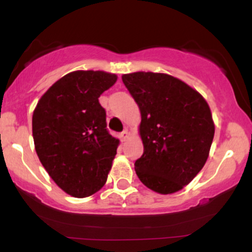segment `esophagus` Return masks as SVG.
Masks as SVG:
<instances>
[{"label":"esophagus","mask_w":252,"mask_h":252,"mask_svg":"<svg viewBox=\"0 0 252 252\" xmlns=\"http://www.w3.org/2000/svg\"><path fill=\"white\" fill-rule=\"evenodd\" d=\"M129 131H128V130H124V131H122V132H121V140H122V141H126V140H128V138H129Z\"/></svg>","instance_id":"esophagus-1"}]
</instances>
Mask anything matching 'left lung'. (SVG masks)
<instances>
[{
  "label": "left lung",
  "mask_w": 252,
  "mask_h": 252,
  "mask_svg": "<svg viewBox=\"0 0 252 252\" xmlns=\"http://www.w3.org/2000/svg\"><path fill=\"white\" fill-rule=\"evenodd\" d=\"M122 80L141 111L143 155L135 162L141 182L160 194L189 185L209 158L215 123L205 98L166 73L134 72Z\"/></svg>",
  "instance_id": "8db88e82"
}]
</instances>
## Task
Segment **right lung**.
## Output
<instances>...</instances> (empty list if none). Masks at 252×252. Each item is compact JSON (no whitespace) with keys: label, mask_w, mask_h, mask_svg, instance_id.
Instances as JSON below:
<instances>
[{"label":"right lung","mask_w":252,"mask_h":252,"mask_svg":"<svg viewBox=\"0 0 252 252\" xmlns=\"http://www.w3.org/2000/svg\"><path fill=\"white\" fill-rule=\"evenodd\" d=\"M117 76L104 71H73L57 80L33 112V138L40 162L58 186L86 198L105 185L120 140L106 129L98 98Z\"/></svg>","instance_id":"1"}]
</instances>
